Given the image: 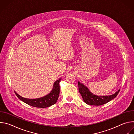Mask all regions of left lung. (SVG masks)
<instances>
[{"label":"left lung","instance_id":"obj_1","mask_svg":"<svg viewBox=\"0 0 134 134\" xmlns=\"http://www.w3.org/2000/svg\"><path fill=\"white\" fill-rule=\"evenodd\" d=\"M78 84L79 92L84 102L91 105H101L108 103L117 97L120 90L119 89L114 94L108 96H97L92 93L87 87L80 82H78Z\"/></svg>","mask_w":134,"mask_h":134}]
</instances>
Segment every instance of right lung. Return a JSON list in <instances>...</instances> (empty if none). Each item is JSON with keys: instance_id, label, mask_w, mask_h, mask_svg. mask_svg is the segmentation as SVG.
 <instances>
[{"instance_id": "add662e5", "label": "right lung", "mask_w": 134, "mask_h": 134, "mask_svg": "<svg viewBox=\"0 0 134 134\" xmlns=\"http://www.w3.org/2000/svg\"><path fill=\"white\" fill-rule=\"evenodd\" d=\"M62 79H60L56 81L53 84V89L51 92L47 95L46 96L41 98L35 99H26L20 96L16 92H15V93L19 99H20L23 102L31 106L36 108L49 107L51 105L55 104L58 99L60 92L59 82Z\"/></svg>"}]
</instances>
